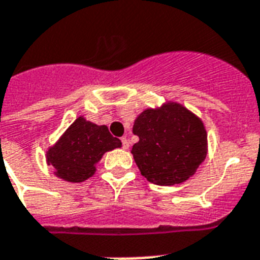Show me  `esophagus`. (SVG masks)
Wrapping results in <instances>:
<instances>
[{"label": "esophagus", "mask_w": 260, "mask_h": 260, "mask_svg": "<svg viewBox=\"0 0 260 260\" xmlns=\"http://www.w3.org/2000/svg\"><path fill=\"white\" fill-rule=\"evenodd\" d=\"M120 142H122V147H123V149H128V146H130V143H128V140L127 138H122V140H120Z\"/></svg>", "instance_id": "obj_1"}]
</instances>
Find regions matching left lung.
I'll return each mask as SVG.
<instances>
[{"label":"left lung","instance_id":"8db88e82","mask_svg":"<svg viewBox=\"0 0 260 260\" xmlns=\"http://www.w3.org/2000/svg\"><path fill=\"white\" fill-rule=\"evenodd\" d=\"M133 133L140 141L133 155L141 174L157 185L188 180L207 155V132L199 118L177 103L159 110H145Z\"/></svg>","mask_w":260,"mask_h":260}]
</instances>
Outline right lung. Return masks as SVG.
Segmentation results:
<instances>
[{
	"label": "right lung",
	"mask_w": 260,
	"mask_h": 260,
	"mask_svg": "<svg viewBox=\"0 0 260 260\" xmlns=\"http://www.w3.org/2000/svg\"><path fill=\"white\" fill-rule=\"evenodd\" d=\"M120 145V141L110 134L107 126H98L80 117L48 150V164L55 168L57 177L82 182L95 173V164L106 151Z\"/></svg>",
	"instance_id": "obj_1"
}]
</instances>
